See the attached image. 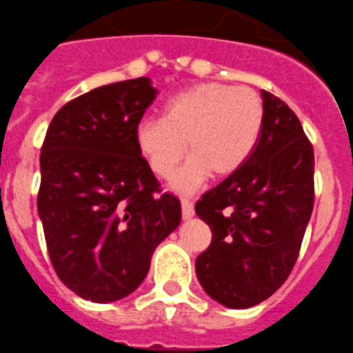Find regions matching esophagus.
I'll list each match as a JSON object with an SVG mask.
<instances>
[{"label":"esophagus","instance_id":"34e87169","mask_svg":"<svg viewBox=\"0 0 353 353\" xmlns=\"http://www.w3.org/2000/svg\"><path fill=\"white\" fill-rule=\"evenodd\" d=\"M181 208H183V219L188 220V219H192V216H194V213H195L194 202L190 201V199H186V197L181 199Z\"/></svg>","mask_w":353,"mask_h":353}]
</instances>
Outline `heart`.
Masks as SVG:
<instances>
[{
  "label": "heart",
  "instance_id": "b5f03b06",
  "mask_svg": "<svg viewBox=\"0 0 353 353\" xmlns=\"http://www.w3.org/2000/svg\"><path fill=\"white\" fill-rule=\"evenodd\" d=\"M265 122L263 97L250 87L199 83L165 103L161 119H145L134 130V143L149 170L170 177L181 159L188 165L174 188L190 192L204 177L236 174L256 149Z\"/></svg>",
  "mask_w": 353,
  "mask_h": 353
}]
</instances>
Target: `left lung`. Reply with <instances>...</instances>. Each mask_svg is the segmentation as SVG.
I'll return each mask as SVG.
<instances>
[{"instance_id": "1", "label": "left lung", "mask_w": 353, "mask_h": 353, "mask_svg": "<svg viewBox=\"0 0 353 353\" xmlns=\"http://www.w3.org/2000/svg\"><path fill=\"white\" fill-rule=\"evenodd\" d=\"M265 122L249 161L195 204L211 243L195 272L211 299L234 309L274 295L295 266L314 206V151L295 112L263 90Z\"/></svg>"}]
</instances>
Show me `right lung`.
<instances>
[{
  "label": "right lung",
  "mask_w": 353,
  "mask_h": 353,
  "mask_svg": "<svg viewBox=\"0 0 353 353\" xmlns=\"http://www.w3.org/2000/svg\"><path fill=\"white\" fill-rule=\"evenodd\" d=\"M156 94L149 78L94 88L46 131L37 208L54 272L85 300L133 293L181 222L179 199L161 192L134 143Z\"/></svg>",
  "instance_id": "add662e5"
}]
</instances>
